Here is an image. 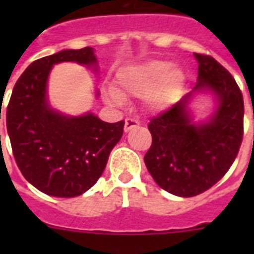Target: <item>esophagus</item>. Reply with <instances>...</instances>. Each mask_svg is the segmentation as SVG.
<instances>
[{"label":"esophagus","mask_w":254,"mask_h":254,"mask_svg":"<svg viewBox=\"0 0 254 254\" xmlns=\"http://www.w3.org/2000/svg\"><path fill=\"white\" fill-rule=\"evenodd\" d=\"M138 121H135V120L133 119H127L125 120V125H124V130H125V133H127V131L131 130V129H134L135 127H138Z\"/></svg>","instance_id":"34e87169"}]
</instances>
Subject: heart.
I'll return each instance as SVG.
<instances>
[{
  "mask_svg": "<svg viewBox=\"0 0 254 254\" xmlns=\"http://www.w3.org/2000/svg\"><path fill=\"white\" fill-rule=\"evenodd\" d=\"M186 75L178 65L166 61L150 59L125 65L116 73L117 89L109 88L105 97L111 104L121 105L125 96L143 97L153 111H163L171 105L183 87Z\"/></svg>",
  "mask_w": 254,
  "mask_h": 254,
  "instance_id": "b5f03b06",
  "label": "heart"
}]
</instances>
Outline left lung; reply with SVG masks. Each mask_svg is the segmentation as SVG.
Segmentation results:
<instances>
[{"label": "left lung", "instance_id": "left-lung-1", "mask_svg": "<svg viewBox=\"0 0 254 254\" xmlns=\"http://www.w3.org/2000/svg\"><path fill=\"white\" fill-rule=\"evenodd\" d=\"M197 80L193 89L149 124L153 137L145 165L167 192L190 197L204 192L232 166L243 139L244 100L239 85L212 57L193 54ZM196 94L213 96L214 109L195 122L190 104Z\"/></svg>", "mask_w": 254, "mask_h": 254}]
</instances>
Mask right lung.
Listing matches in <instances>:
<instances>
[{
  "instance_id": "add662e5",
  "label": "right lung",
  "mask_w": 254,
  "mask_h": 254,
  "mask_svg": "<svg viewBox=\"0 0 254 254\" xmlns=\"http://www.w3.org/2000/svg\"><path fill=\"white\" fill-rule=\"evenodd\" d=\"M63 62L99 72L92 47L62 50L33 62L14 85L6 127L26 181L51 196L73 197L88 191L101 177L112 149L123 137L125 123H105L92 112L71 116L54 109L49 77L54 65Z\"/></svg>"
}]
</instances>
